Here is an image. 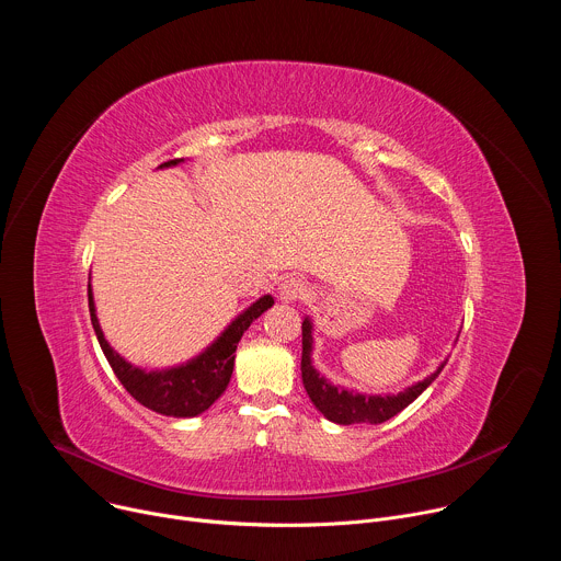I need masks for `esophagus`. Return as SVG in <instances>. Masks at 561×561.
Listing matches in <instances>:
<instances>
[{
	"instance_id": "34e87169",
	"label": "esophagus",
	"mask_w": 561,
	"mask_h": 561,
	"mask_svg": "<svg viewBox=\"0 0 561 561\" xmlns=\"http://www.w3.org/2000/svg\"><path fill=\"white\" fill-rule=\"evenodd\" d=\"M306 295H308V284L299 277H288L279 286V297L284 301H297V299H304Z\"/></svg>"
}]
</instances>
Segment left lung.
I'll return each instance as SVG.
<instances>
[{
	"mask_svg": "<svg viewBox=\"0 0 561 561\" xmlns=\"http://www.w3.org/2000/svg\"><path fill=\"white\" fill-rule=\"evenodd\" d=\"M312 327L308 319L301 324V381L310 397V402L317 407L327 420L335 424H381L390 417H394L399 411H404L411 402L433 383V379L442 373H433L424 381L407 388L404 392L397 394H357L348 390H340L337 386L329 383L322 375H319L310 364V351H312Z\"/></svg>",
	"mask_w": 561,
	"mask_h": 561,
	"instance_id": "1",
	"label": "left lung"
}]
</instances>
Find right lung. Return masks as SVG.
Wrapping results in <instances>:
<instances>
[{
  "instance_id": "obj_1",
  "label": "right lung",
  "mask_w": 561,
  "mask_h": 561,
  "mask_svg": "<svg viewBox=\"0 0 561 561\" xmlns=\"http://www.w3.org/2000/svg\"><path fill=\"white\" fill-rule=\"evenodd\" d=\"M178 162H182V159H171V162H164L162 167H175ZM273 304L275 299L271 295H264L262 299H257L249 310L239 314L234 322L221 333V337L197 359L171 370L144 373L130 366L126 359H122L104 340V333L100 329L98 314H95L91 284H89L91 322L113 373L117 375L122 386L130 392V397H135L141 407L169 417H195L215 402L230 381L239 340H242L244 331Z\"/></svg>"
}]
</instances>
